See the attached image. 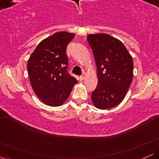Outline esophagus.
<instances>
[{
    "mask_svg": "<svg viewBox=\"0 0 159 159\" xmlns=\"http://www.w3.org/2000/svg\"><path fill=\"white\" fill-rule=\"evenodd\" d=\"M85 78H86V75L83 74L81 76H80V77H79V80H80V81H84V80L85 79Z\"/></svg>",
    "mask_w": 159,
    "mask_h": 159,
    "instance_id": "obj_1",
    "label": "esophagus"
}]
</instances>
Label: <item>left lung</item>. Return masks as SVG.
<instances>
[{
    "label": "left lung",
    "instance_id": "1",
    "mask_svg": "<svg viewBox=\"0 0 159 159\" xmlns=\"http://www.w3.org/2000/svg\"><path fill=\"white\" fill-rule=\"evenodd\" d=\"M97 66L98 86L91 94L94 106L107 110L122 102L133 79L134 63L120 40L107 34H89Z\"/></svg>",
    "mask_w": 159,
    "mask_h": 159
}]
</instances>
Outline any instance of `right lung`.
Segmentation results:
<instances>
[{"mask_svg":"<svg viewBox=\"0 0 159 159\" xmlns=\"http://www.w3.org/2000/svg\"><path fill=\"white\" fill-rule=\"evenodd\" d=\"M74 37L72 33L57 32L42 40L27 61L33 90L48 106H61L77 83L67 72L66 48Z\"/></svg>","mask_w":159,"mask_h":159,"instance_id":"right-lung-1","label":"right lung"}]
</instances>
